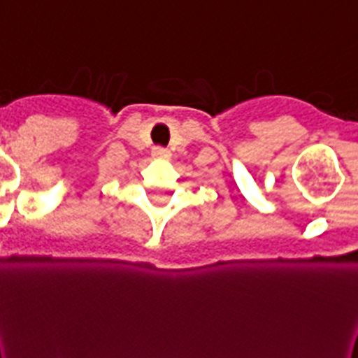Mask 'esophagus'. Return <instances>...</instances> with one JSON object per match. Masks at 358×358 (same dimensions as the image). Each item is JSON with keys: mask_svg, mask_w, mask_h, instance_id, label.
Masks as SVG:
<instances>
[{"mask_svg": "<svg viewBox=\"0 0 358 358\" xmlns=\"http://www.w3.org/2000/svg\"><path fill=\"white\" fill-rule=\"evenodd\" d=\"M152 156L157 157V159H166V157H170V150L169 148L161 147V145H157V147L152 148Z\"/></svg>", "mask_w": 358, "mask_h": 358, "instance_id": "esophagus-1", "label": "esophagus"}]
</instances>
